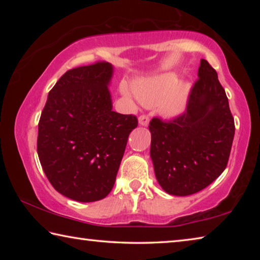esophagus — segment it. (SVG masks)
<instances>
[{"label": "esophagus", "instance_id": "esophagus-1", "mask_svg": "<svg viewBox=\"0 0 260 260\" xmlns=\"http://www.w3.org/2000/svg\"><path fill=\"white\" fill-rule=\"evenodd\" d=\"M139 124L141 126H148V124H149L148 114H141V116L139 117Z\"/></svg>", "mask_w": 260, "mask_h": 260}]
</instances>
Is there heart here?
Listing matches in <instances>:
<instances>
[{
    "instance_id": "obj_1",
    "label": "heart",
    "mask_w": 260,
    "mask_h": 260,
    "mask_svg": "<svg viewBox=\"0 0 260 260\" xmlns=\"http://www.w3.org/2000/svg\"><path fill=\"white\" fill-rule=\"evenodd\" d=\"M126 93V88H122ZM134 93L141 103L157 105L166 116H177L182 111L188 98V86L178 82L174 74L165 73L134 85Z\"/></svg>"
}]
</instances>
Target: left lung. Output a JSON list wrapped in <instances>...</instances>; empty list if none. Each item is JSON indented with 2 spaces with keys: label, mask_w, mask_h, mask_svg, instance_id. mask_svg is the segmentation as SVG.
<instances>
[{
  "label": "left lung",
  "mask_w": 260,
  "mask_h": 260,
  "mask_svg": "<svg viewBox=\"0 0 260 260\" xmlns=\"http://www.w3.org/2000/svg\"><path fill=\"white\" fill-rule=\"evenodd\" d=\"M150 156L158 183L170 195L188 196L226 169L235 125L215 70L201 59L186 111L172 120L152 118Z\"/></svg>",
  "instance_id": "left-lung-1"
}]
</instances>
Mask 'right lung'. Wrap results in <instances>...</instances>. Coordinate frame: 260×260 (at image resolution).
<instances>
[{
	"label": "right lung",
	"instance_id": "right-lung-1",
	"mask_svg": "<svg viewBox=\"0 0 260 260\" xmlns=\"http://www.w3.org/2000/svg\"><path fill=\"white\" fill-rule=\"evenodd\" d=\"M108 61L69 70L48 94L39 121L38 155L57 191L78 202L107 197L116 181L134 114L112 111Z\"/></svg>",
	"mask_w": 260,
	"mask_h": 260
}]
</instances>
